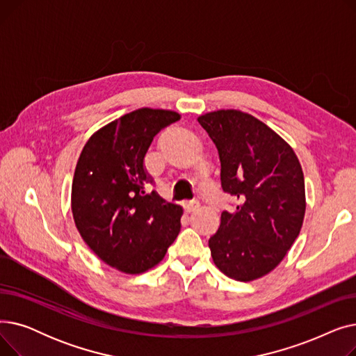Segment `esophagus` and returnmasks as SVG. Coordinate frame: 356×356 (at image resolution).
Returning <instances> with one entry per match:
<instances>
[{"label":"esophagus","instance_id":"obj_1","mask_svg":"<svg viewBox=\"0 0 356 356\" xmlns=\"http://www.w3.org/2000/svg\"><path fill=\"white\" fill-rule=\"evenodd\" d=\"M183 207H184L186 212H192V211H195L199 207V202L197 200H189V202H186Z\"/></svg>","mask_w":356,"mask_h":356}]
</instances>
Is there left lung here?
<instances>
[{
    "instance_id": "obj_1",
    "label": "left lung",
    "mask_w": 356,
    "mask_h": 356,
    "mask_svg": "<svg viewBox=\"0 0 356 356\" xmlns=\"http://www.w3.org/2000/svg\"><path fill=\"white\" fill-rule=\"evenodd\" d=\"M197 121L218 148L222 191L238 200L209 239L213 263L229 278L251 282L282 263L300 234L302 165L282 137L245 112L220 109Z\"/></svg>"
}]
</instances>
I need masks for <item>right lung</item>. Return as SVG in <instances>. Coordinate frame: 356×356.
<instances>
[{
  "label": "right lung",
  "instance_id": "1",
  "mask_svg": "<svg viewBox=\"0 0 356 356\" xmlns=\"http://www.w3.org/2000/svg\"><path fill=\"white\" fill-rule=\"evenodd\" d=\"M173 111L141 108L109 122L85 144L72 183L76 228L104 263L140 274L159 264L180 232L183 209L147 186L144 157Z\"/></svg>",
  "mask_w": 356,
  "mask_h": 356
}]
</instances>
